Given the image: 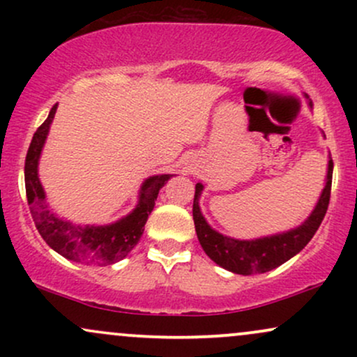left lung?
<instances>
[{"label":"left lung","instance_id":"1","mask_svg":"<svg viewBox=\"0 0 357 357\" xmlns=\"http://www.w3.org/2000/svg\"><path fill=\"white\" fill-rule=\"evenodd\" d=\"M309 107L312 109V102L309 100ZM333 159L327 162V174L324 190L315 203L312 213L307 216L304 223L298 227L275 235L260 236L255 240H238L223 235L210 227L199 208V198L204 190L203 183H196L195 202H192V220H195L196 235L199 243L208 257L216 265L230 270L238 275H253V273H265L280 267L287 260L296 257L302 248L312 240V236L321 227L331 198V184H333Z\"/></svg>","mask_w":357,"mask_h":357}]
</instances>
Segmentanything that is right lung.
<instances>
[{"instance_id": "add662e5", "label": "right lung", "mask_w": 357, "mask_h": 357, "mask_svg": "<svg viewBox=\"0 0 357 357\" xmlns=\"http://www.w3.org/2000/svg\"><path fill=\"white\" fill-rule=\"evenodd\" d=\"M55 104L47 121L36 129L24 161V186L35 227L50 248L72 261L110 265L130 253L144 233V225L154 208L159 190L174 174H155L144 179L139 190L136 208L129 215L109 225H75L60 218L47 203V195L38 178V162L56 112Z\"/></svg>"}]
</instances>
